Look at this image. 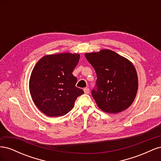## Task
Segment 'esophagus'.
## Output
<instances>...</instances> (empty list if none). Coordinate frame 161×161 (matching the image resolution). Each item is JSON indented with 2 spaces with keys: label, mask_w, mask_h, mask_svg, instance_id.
<instances>
[{
  "label": "esophagus",
  "mask_w": 161,
  "mask_h": 161,
  "mask_svg": "<svg viewBox=\"0 0 161 161\" xmlns=\"http://www.w3.org/2000/svg\"><path fill=\"white\" fill-rule=\"evenodd\" d=\"M84 92H85V93H86V94H89L90 92V89L89 88H85L84 89Z\"/></svg>",
  "instance_id": "esophagus-1"
}]
</instances>
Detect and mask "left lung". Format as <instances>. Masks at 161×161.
Wrapping results in <instances>:
<instances>
[{
  "mask_svg": "<svg viewBox=\"0 0 161 161\" xmlns=\"http://www.w3.org/2000/svg\"><path fill=\"white\" fill-rule=\"evenodd\" d=\"M94 68L97 79L92 96L99 109L117 114L133 103L138 87L137 72L132 63L114 51L85 53Z\"/></svg>",
  "mask_w": 161,
  "mask_h": 161,
  "instance_id": "8db88e82",
  "label": "left lung"
}]
</instances>
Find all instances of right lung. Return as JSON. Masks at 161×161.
<instances>
[{
    "instance_id": "obj_1",
    "label": "right lung",
    "mask_w": 161,
    "mask_h": 161,
    "mask_svg": "<svg viewBox=\"0 0 161 161\" xmlns=\"http://www.w3.org/2000/svg\"><path fill=\"white\" fill-rule=\"evenodd\" d=\"M78 53H58L43 56L31 72L30 91L34 103L50 117L64 115L71 111L78 97L84 93L76 86L72 73L79 63Z\"/></svg>"
}]
</instances>
